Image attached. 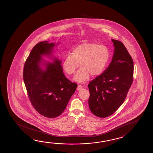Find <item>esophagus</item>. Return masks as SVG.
<instances>
[{
    "label": "esophagus",
    "instance_id": "1",
    "mask_svg": "<svg viewBox=\"0 0 153 153\" xmlns=\"http://www.w3.org/2000/svg\"><path fill=\"white\" fill-rule=\"evenodd\" d=\"M82 86L79 85H78V87H77V90H78V91L81 90V89H82Z\"/></svg>",
    "mask_w": 153,
    "mask_h": 153
}]
</instances>
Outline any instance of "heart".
<instances>
[{
	"instance_id": "obj_1",
	"label": "heart",
	"mask_w": 153,
	"mask_h": 153,
	"mask_svg": "<svg viewBox=\"0 0 153 153\" xmlns=\"http://www.w3.org/2000/svg\"><path fill=\"white\" fill-rule=\"evenodd\" d=\"M109 57V51L105 46L94 42H82L73 49L71 55L65 57L62 62V68L66 74L72 75L79 63L81 68L73 80L79 83H84L89 80L90 75L95 77L102 74Z\"/></svg>"
}]
</instances>
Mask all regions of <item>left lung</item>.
Instances as JSON below:
<instances>
[{
	"instance_id": "obj_1",
	"label": "left lung",
	"mask_w": 153,
	"mask_h": 153,
	"mask_svg": "<svg viewBox=\"0 0 153 153\" xmlns=\"http://www.w3.org/2000/svg\"><path fill=\"white\" fill-rule=\"evenodd\" d=\"M114 46L111 63L101 75L88 85V105L100 117L113 114L124 103L133 82V62L122 42L111 39Z\"/></svg>"
}]
</instances>
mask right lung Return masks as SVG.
I'll return each instance as SVG.
<instances>
[{
	"mask_svg": "<svg viewBox=\"0 0 153 153\" xmlns=\"http://www.w3.org/2000/svg\"><path fill=\"white\" fill-rule=\"evenodd\" d=\"M54 42H41L34 46L26 59L23 80L33 106L39 114L49 118L64 111L78 85L65 78L61 61L52 56ZM47 56L53 62L42 58Z\"/></svg>",
	"mask_w": 153,
	"mask_h": 153,
	"instance_id": "add662e5",
	"label": "right lung"
}]
</instances>
